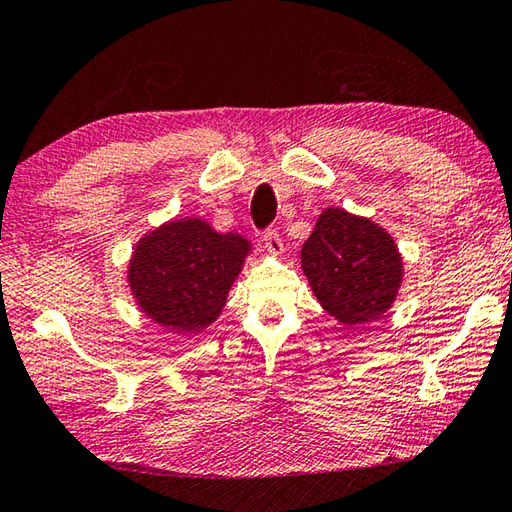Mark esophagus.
Returning <instances> with one entry per match:
<instances>
[{
	"instance_id": "obj_1",
	"label": "esophagus",
	"mask_w": 512,
	"mask_h": 512,
	"mask_svg": "<svg viewBox=\"0 0 512 512\" xmlns=\"http://www.w3.org/2000/svg\"><path fill=\"white\" fill-rule=\"evenodd\" d=\"M262 242H264L268 253L273 255V257H279V255L284 253V242H282V237H279L277 230H273V228L266 230L264 237H262Z\"/></svg>"
}]
</instances>
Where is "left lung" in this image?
<instances>
[{"label": "left lung", "instance_id": "obj_1", "mask_svg": "<svg viewBox=\"0 0 512 512\" xmlns=\"http://www.w3.org/2000/svg\"><path fill=\"white\" fill-rule=\"evenodd\" d=\"M302 268L317 302L344 326L382 317L404 282L402 255L388 230L333 206L304 242Z\"/></svg>", "mask_w": 512, "mask_h": 512}]
</instances>
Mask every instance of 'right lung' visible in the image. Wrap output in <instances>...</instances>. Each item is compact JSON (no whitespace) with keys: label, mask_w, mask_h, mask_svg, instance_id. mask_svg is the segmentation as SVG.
<instances>
[{"label":"right lung","mask_w":512,"mask_h":512,"mask_svg":"<svg viewBox=\"0 0 512 512\" xmlns=\"http://www.w3.org/2000/svg\"><path fill=\"white\" fill-rule=\"evenodd\" d=\"M250 250L246 237L217 233L202 217L173 219L135 244L126 282L139 310L168 333H202L222 315Z\"/></svg>","instance_id":"1"}]
</instances>
